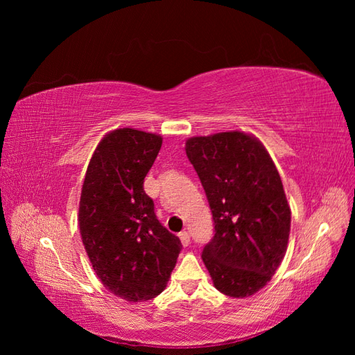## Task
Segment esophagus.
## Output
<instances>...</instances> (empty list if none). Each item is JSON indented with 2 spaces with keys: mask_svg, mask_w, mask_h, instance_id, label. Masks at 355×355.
I'll list each match as a JSON object with an SVG mask.
<instances>
[{
  "mask_svg": "<svg viewBox=\"0 0 355 355\" xmlns=\"http://www.w3.org/2000/svg\"><path fill=\"white\" fill-rule=\"evenodd\" d=\"M179 239H180V243L184 244L185 247L189 245V243H191V235H189V232H187V231L179 232Z\"/></svg>",
  "mask_w": 355,
  "mask_h": 355,
  "instance_id": "34e87169",
  "label": "esophagus"
}]
</instances>
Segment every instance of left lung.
Returning a JSON list of instances; mask_svg holds the SVG:
<instances>
[{"label": "left lung", "instance_id": "left-lung-1", "mask_svg": "<svg viewBox=\"0 0 355 355\" xmlns=\"http://www.w3.org/2000/svg\"><path fill=\"white\" fill-rule=\"evenodd\" d=\"M185 151L214 220L202 262L220 293L252 296L270 283L288 243L290 207L274 161L239 130L189 137Z\"/></svg>", "mask_w": 355, "mask_h": 355}]
</instances>
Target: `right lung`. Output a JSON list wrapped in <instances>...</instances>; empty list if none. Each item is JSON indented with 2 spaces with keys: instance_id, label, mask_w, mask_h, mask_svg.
I'll return each mask as SVG.
<instances>
[{
  "instance_id": "right-lung-1",
  "label": "right lung",
  "mask_w": 355,
  "mask_h": 355,
  "mask_svg": "<svg viewBox=\"0 0 355 355\" xmlns=\"http://www.w3.org/2000/svg\"><path fill=\"white\" fill-rule=\"evenodd\" d=\"M161 144L159 135L136 128L110 132L81 189L78 225L93 270L111 293L133 304L163 292L182 249L144 191Z\"/></svg>"
}]
</instances>
